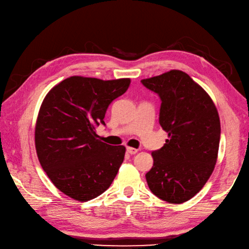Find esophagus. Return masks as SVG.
Returning <instances> with one entry per match:
<instances>
[{"instance_id": "1", "label": "esophagus", "mask_w": 249, "mask_h": 249, "mask_svg": "<svg viewBox=\"0 0 249 249\" xmlns=\"http://www.w3.org/2000/svg\"><path fill=\"white\" fill-rule=\"evenodd\" d=\"M126 152L131 154V155H135V154L138 153V149L134 148V147H126Z\"/></svg>"}]
</instances>
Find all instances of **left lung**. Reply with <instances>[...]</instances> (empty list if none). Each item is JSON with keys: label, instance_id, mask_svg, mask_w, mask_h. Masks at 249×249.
I'll list each match as a JSON object with an SVG mask.
<instances>
[{"label": "left lung", "instance_id": "left-lung-1", "mask_svg": "<svg viewBox=\"0 0 249 249\" xmlns=\"http://www.w3.org/2000/svg\"><path fill=\"white\" fill-rule=\"evenodd\" d=\"M141 83L159 95V124L168 133L164 146L152 153L147 185L164 201L185 202L201 190L214 170L220 141L217 109L184 71H170Z\"/></svg>", "mask_w": 249, "mask_h": 249}]
</instances>
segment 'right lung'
Returning <instances> with one entry per match:
<instances>
[{
	"label": "right lung",
	"instance_id": "1",
	"mask_svg": "<svg viewBox=\"0 0 249 249\" xmlns=\"http://www.w3.org/2000/svg\"><path fill=\"white\" fill-rule=\"evenodd\" d=\"M130 79L103 81L71 77L44 97L35 127V146L42 169L58 189L87 201L106 191L124 162L125 147L99 139L109 105L123 95Z\"/></svg>",
	"mask_w": 249,
	"mask_h": 249
}]
</instances>
